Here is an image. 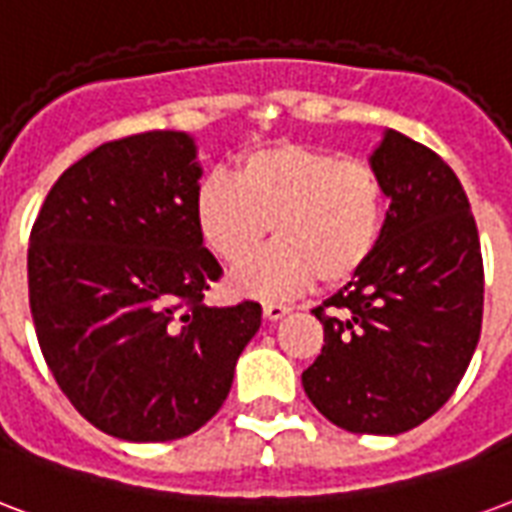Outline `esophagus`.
Listing matches in <instances>:
<instances>
[{
    "label": "esophagus",
    "mask_w": 512,
    "mask_h": 512,
    "mask_svg": "<svg viewBox=\"0 0 512 512\" xmlns=\"http://www.w3.org/2000/svg\"><path fill=\"white\" fill-rule=\"evenodd\" d=\"M287 312H290V306L285 304H276V301H266V304H263V314H266V320H271V323L282 320Z\"/></svg>",
    "instance_id": "esophagus-1"
}]
</instances>
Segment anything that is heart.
<instances>
[{
  "label": "heart",
  "instance_id": "heart-1",
  "mask_svg": "<svg viewBox=\"0 0 512 512\" xmlns=\"http://www.w3.org/2000/svg\"><path fill=\"white\" fill-rule=\"evenodd\" d=\"M385 187L369 162L309 143H271L244 151L233 179L214 173L195 192L203 244L230 266L241 263L272 227L277 244L236 268L238 295L276 298L320 276L339 287L372 260L385 227Z\"/></svg>",
  "mask_w": 512,
  "mask_h": 512
}]
</instances>
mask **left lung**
<instances>
[{"label": "left lung", "instance_id": "left-lung-1", "mask_svg": "<svg viewBox=\"0 0 512 512\" xmlns=\"http://www.w3.org/2000/svg\"><path fill=\"white\" fill-rule=\"evenodd\" d=\"M391 208L372 260L312 314L323 352L301 374L325 418L352 434H401L453 396L478 347L483 257L456 173L385 130L369 157Z\"/></svg>", "mask_w": 512, "mask_h": 512}]
</instances>
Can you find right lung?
I'll list each match as a JSON object with an SVG mask.
<instances>
[{"label":"right lung","instance_id":"1","mask_svg":"<svg viewBox=\"0 0 512 512\" xmlns=\"http://www.w3.org/2000/svg\"><path fill=\"white\" fill-rule=\"evenodd\" d=\"M187 132L102 143L64 170L29 236V306L48 369L83 418L127 442L198 431L230 393L260 304L206 306L222 268L195 225Z\"/></svg>","mask_w":512,"mask_h":512}]
</instances>
